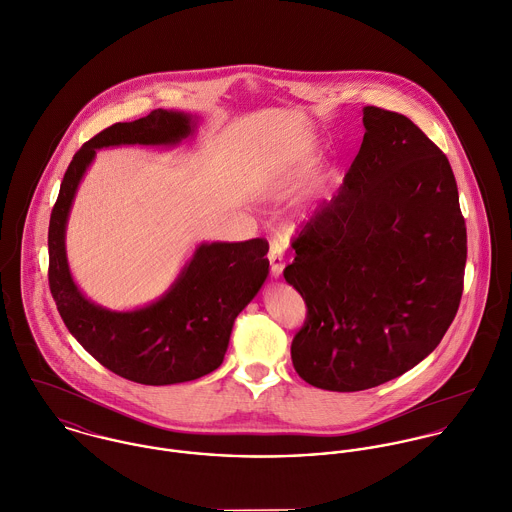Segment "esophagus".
Instances as JSON below:
<instances>
[{"instance_id":"obj_1","label":"esophagus","mask_w":512,"mask_h":512,"mask_svg":"<svg viewBox=\"0 0 512 512\" xmlns=\"http://www.w3.org/2000/svg\"><path fill=\"white\" fill-rule=\"evenodd\" d=\"M269 263H271L273 277H279L283 273V269H285V247H283L281 241H271Z\"/></svg>"}]
</instances>
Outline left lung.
<instances>
[{"label":"left lung","mask_w":512,"mask_h":512,"mask_svg":"<svg viewBox=\"0 0 512 512\" xmlns=\"http://www.w3.org/2000/svg\"><path fill=\"white\" fill-rule=\"evenodd\" d=\"M344 184L303 221L283 275L305 305L291 358L314 388L360 392L431 354L463 295L467 227L447 156L409 120L364 108Z\"/></svg>","instance_id":"1"}]
</instances>
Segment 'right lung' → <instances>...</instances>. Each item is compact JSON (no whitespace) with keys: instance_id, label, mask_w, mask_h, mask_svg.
Wrapping results in <instances>:
<instances>
[{"instance_id":"right-lung-1","label":"right lung","mask_w":512,"mask_h":512,"mask_svg":"<svg viewBox=\"0 0 512 512\" xmlns=\"http://www.w3.org/2000/svg\"><path fill=\"white\" fill-rule=\"evenodd\" d=\"M190 132L188 114L162 108L134 122L104 128L73 156L49 219V289L65 326L104 368L146 386L198 380L221 366L233 320L267 279V239L204 243L158 303L132 312H110L87 301L73 283L65 255V225L97 148L176 144Z\"/></svg>"}]
</instances>
